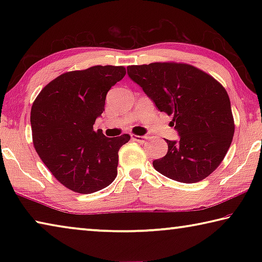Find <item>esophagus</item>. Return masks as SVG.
<instances>
[{
    "mask_svg": "<svg viewBox=\"0 0 262 262\" xmlns=\"http://www.w3.org/2000/svg\"><path fill=\"white\" fill-rule=\"evenodd\" d=\"M132 139L139 142V143H144L148 140V136H140V135H132Z\"/></svg>",
    "mask_w": 262,
    "mask_h": 262,
    "instance_id": "esophagus-1",
    "label": "esophagus"
}]
</instances>
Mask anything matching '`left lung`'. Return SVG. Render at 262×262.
<instances>
[{
    "label": "left lung",
    "instance_id": "left-lung-1",
    "mask_svg": "<svg viewBox=\"0 0 262 262\" xmlns=\"http://www.w3.org/2000/svg\"><path fill=\"white\" fill-rule=\"evenodd\" d=\"M127 73L154 100L172 115L178 142L166 140L167 154L152 162L172 180L193 184L211 174L231 145L234 120L227 90L211 75L188 63L152 62L128 66Z\"/></svg>",
    "mask_w": 262,
    "mask_h": 262
}]
</instances>
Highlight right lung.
I'll return each mask as SVG.
<instances>
[{"instance_id": "right-lung-1", "label": "right lung", "mask_w": 262, "mask_h": 262, "mask_svg": "<svg viewBox=\"0 0 262 262\" xmlns=\"http://www.w3.org/2000/svg\"><path fill=\"white\" fill-rule=\"evenodd\" d=\"M125 75L122 66L67 72L33 101L30 120L35 151L54 178L73 192H97L118 174L119 149L130 135L106 137L94 125L105 110L108 90Z\"/></svg>"}]
</instances>
